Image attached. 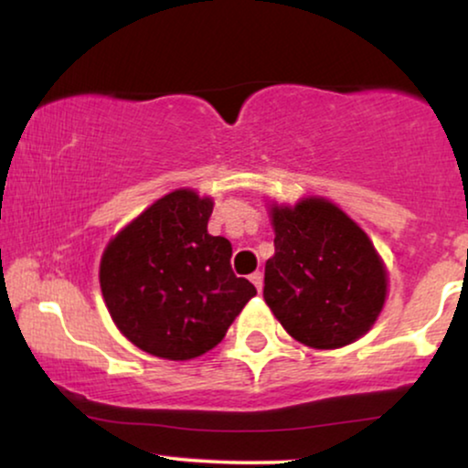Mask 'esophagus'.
<instances>
[{"label":"esophagus","mask_w":468,"mask_h":468,"mask_svg":"<svg viewBox=\"0 0 468 468\" xmlns=\"http://www.w3.org/2000/svg\"><path fill=\"white\" fill-rule=\"evenodd\" d=\"M249 279H251V283L258 287V292H261V285H264V277H261V272H253Z\"/></svg>","instance_id":"esophagus-1"}]
</instances>
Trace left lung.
Masks as SVG:
<instances>
[{
	"label": "left lung",
	"mask_w": 468,
	"mask_h": 468,
	"mask_svg": "<svg viewBox=\"0 0 468 468\" xmlns=\"http://www.w3.org/2000/svg\"><path fill=\"white\" fill-rule=\"evenodd\" d=\"M271 217L264 300L287 335L315 349L367 335L386 303L388 272L364 229L324 197L272 204Z\"/></svg>",
	"instance_id": "obj_1"
}]
</instances>
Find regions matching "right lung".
<instances>
[{
  "instance_id": "obj_1",
  "label": "right lung",
  "mask_w": 468,
  "mask_h": 468,
  "mask_svg": "<svg viewBox=\"0 0 468 468\" xmlns=\"http://www.w3.org/2000/svg\"><path fill=\"white\" fill-rule=\"evenodd\" d=\"M213 200L176 189L108 242L100 287L112 322L146 354L191 360L213 349L255 293L208 234Z\"/></svg>"
}]
</instances>
